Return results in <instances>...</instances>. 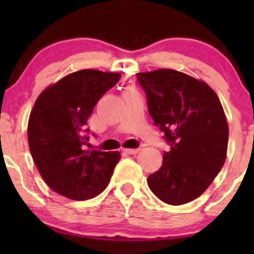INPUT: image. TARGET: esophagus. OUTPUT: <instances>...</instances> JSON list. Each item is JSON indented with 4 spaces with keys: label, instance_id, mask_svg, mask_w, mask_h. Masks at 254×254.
Returning <instances> with one entry per match:
<instances>
[{
    "label": "esophagus",
    "instance_id": "1",
    "mask_svg": "<svg viewBox=\"0 0 254 254\" xmlns=\"http://www.w3.org/2000/svg\"><path fill=\"white\" fill-rule=\"evenodd\" d=\"M140 151V148H124V152L127 155H135Z\"/></svg>",
    "mask_w": 254,
    "mask_h": 254
}]
</instances>
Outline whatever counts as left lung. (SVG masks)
<instances>
[{
  "mask_svg": "<svg viewBox=\"0 0 254 254\" xmlns=\"http://www.w3.org/2000/svg\"><path fill=\"white\" fill-rule=\"evenodd\" d=\"M136 76L148 113L171 146L148 187L170 205L189 203L209 188L226 160L229 125L221 102L209 84L179 71Z\"/></svg>",
  "mask_w": 254,
  "mask_h": 254,
  "instance_id": "obj_1",
  "label": "left lung"
}]
</instances>
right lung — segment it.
Masks as SVG:
<instances>
[{"label":"right lung","mask_w":254,"mask_h":254,"mask_svg":"<svg viewBox=\"0 0 254 254\" xmlns=\"http://www.w3.org/2000/svg\"><path fill=\"white\" fill-rule=\"evenodd\" d=\"M120 73L81 70L45 88L28 122L30 155L45 183L71 200H88L111 182L118 151L84 150L87 119Z\"/></svg>","instance_id":"right-lung-1"}]
</instances>
